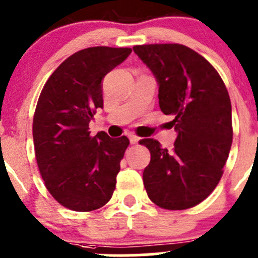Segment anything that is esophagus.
I'll return each mask as SVG.
<instances>
[{
  "instance_id": "34e87169",
  "label": "esophagus",
  "mask_w": 258,
  "mask_h": 258,
  "mask_svg": "<svg viewBox=\"0 0 258 258\" xmlns=\"http://www.w3.org/2000/svg\"><path fill=\"white\" fill-rule=\"evenodd\" d=\"M128 137H130V141H131L132 145H136L137 142L140 141V137L136 136V135H135V134H130Z\"/></svg>"
}]
</instances>
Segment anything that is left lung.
I'll list each match as a JSON object with an SVG mask.
<instances>
[{
	"mask_svg": "<svg viewBox=\"0 0 258 258\" xmlns=\"http://www.w3.org/2000/svg\"><path fill=\"white\" fill-rule=\"evenodd\" d=\"M158 82L160 108L173 117L177 139L172 151L153 139L144 184L151 201L165 210H187L216 188L232 145V108L215 67L179 43L134 46Z\"/></svg>",
	"mask_w": 258,
	"mask_h": 258,
	"instance_id": "left-lung-1",
	"label": "left lung"
}]
</instances>
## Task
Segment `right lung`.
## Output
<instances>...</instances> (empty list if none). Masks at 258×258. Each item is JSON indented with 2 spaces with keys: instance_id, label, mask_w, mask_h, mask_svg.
<instances>
[{
  "instance_id": "add662e5",
  "label": "right lung",
  "mask_w": 258,
  "mask_h": 258,
  "mask_svg": "<svg viewBox=\"0 0 258 258\" xmlns=\"http://www.w3.org/2000/svg\"><path fill=\"white\" fill-rule=\"evenodd\" d=\"M128 47H88L71 54L49 76L33 114V144L46 188L79 212L105 206L116 188L130 141L106 132L91 136L88 123L103 107L102 79L128 57Z\"/></svg>"
}]
</instances>
